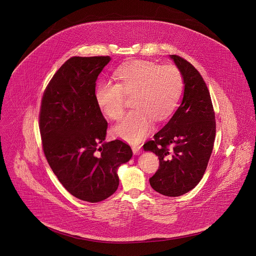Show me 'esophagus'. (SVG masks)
<instances>
[{"instance_id": "1", "label": "esophagus", "mask_w": 256, "mask_h": 256, "mask_svg": "<svg viewBox=\"0 0 256 256\" xmlns=\"http://www.w3.org/2000/svg\"><path fill=\"white\" fill-rule=\"evenodd\" d=\"M132 152H134V154H139L141 152V146H132Z\"/></svg>"}]
</instances>
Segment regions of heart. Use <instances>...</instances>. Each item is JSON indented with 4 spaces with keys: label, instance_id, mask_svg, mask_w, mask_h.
Masks as SVG:
<instances>
[{
    "label": "heart",
    "instance_id": "1",
    "mask_svg": "<svg viewBox=\"0 0 256 256\" xmlns=\"http://www.w3.org/2000/svg\"><path fill=\"white\" fill-rule=\"evenodd\" d=\"M118 84L106 80L98 84L95 98L98 108L112 119L124 111V93H134L132 106L113 128L124 140L135 143L152 128V120L163 121L176 108L182 91V76L172 65L161 66L152 61L134 60L117 69Z\"/></svg>",
    "mask_w": 256,
    "mask_h": 256
}]
</instances>
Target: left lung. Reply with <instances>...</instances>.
<instances>
[{"instance_id": "left-lung-1", "label": "left lung", "mask_w": 256, "mask_h": 256, "mask_svg": "<svg viewBox=\"0 0 256 256\" xmlns=\"http://www.w3.org/2000/svg\"><path fill=\"white\" fill-rule=\"evenodd\" d=\"M182 76L180 106L154 139L144 144L159 159V168L150 178L154 190L167 196L186 194L200 182L212 154L216 121L206 84L195 67L172 54Z\"/></svg>"}]
</instances>
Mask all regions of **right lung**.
Listing matches in <instances>:
<instances>
[{
	"label": "right lung",
	"mask_w": 256,
	"mask_h": 256,
	"mask_svg": "<svg viewBox=\"0 0 256 256\" xmlns=\"http://www.w3.org/2000/svg\"><path fill=\"white\" fill-rule=\"evenodd\" d=\"M110 60L71 58L54 74L41 102L39 128L50 167L70 194L88 202L115 193L118 168L132 156L121 140L104 142L108 122L95 89Z\"/></svg>",
	"instance_id": "1"
}]
</instances>
